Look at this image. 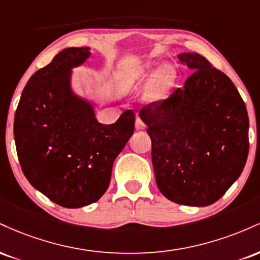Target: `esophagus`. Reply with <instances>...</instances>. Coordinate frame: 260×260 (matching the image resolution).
Returning a JSON list of instances; mask_svg holds the SVG:
<instances>
[{
    "mask_svg": "<svg viewBox=\"0 0 260 260\" xmlns=\"http://www.w3.org/2000/svg\"><path fill=\"white\" fill-rule=\"evenodd\" d=\"M136 128H137V129H138V131L145 129V124H144V122H143L142 118L137 117V120H136Z\"/></svg>",
    "mask_w": 260,
    "mask_h": 260,
    "instance_id": "obj_1",
    "label": "esophagus"
}]
</instances>
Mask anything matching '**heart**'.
Wrapping results in <instances>:
<instances>
[{
    "instance_id": "1",
    "label": "heart",
    "mask_w": 260,
    "mask_h": 260,
    "mask_svg": "<svg viewBox=\"0 0 260 260\" xmlns=\"http://www.w3.org/2000/svg\"><path fill=\"white\" fill-rule=\"evenodd\" d=\"M149 77H150V70L148 67H138L128 71L122 77L120 84L121 91L123 94H129V92L139 90L147 83ZM176 72L171 66L161 67L149 82L144 91V99L148 103H159L165 99L170 88L174 84Z\"/></svg>"
}]
</instances>
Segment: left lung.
<instances>
[{
    "mask_svg": "<svg viewBox=\"0 0 260 260\" xmlns=\"http://www.w3.org/2000/svg\"><path fill=\"white\" fill-rule=\"evenodd\" d=\"M192 74L166 100L139 116L148 126L160 192L171 202L207 207L242 174L249 120L231 79L196 52L178 55Z\"/></svg>",
    "mask_w": 260,
    "mask_h": 260,
    "instance_id": "left-lung-1",
    "label": "left lung"
}]
</instances>
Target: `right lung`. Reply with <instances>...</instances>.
Returning a JSON list of instances; mask_svg holds the SVG:
<instances>
[{
	"label": "right lung",
	"instance_id": "right-lung-1",
	"mask_svg": "<svg viewBox=\"0 0 260 260\" xmlns=\"http://www.w3.org/2000/svg\"><path fill=\"white\" fill-rule=\"evenodd\" d=\"M89 47H68L26 83L14 115L20 168L34 188L64 208L98 202L111 180L112 165L134 132L127 110L112 124L95 117L94 106L71 88L74 67Z\"/></svg>",
	"mask_w": 260,
	"mask_h": 260
}]
</instances>
